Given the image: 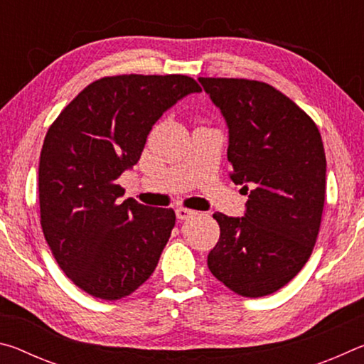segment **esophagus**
I'll use <instances>...</instances> for the list:
<instances>
[{"mask_svg": "<svg viewBox=\"0 0 364 364\" xmlns=\"http://www.w3.org/2000/svg\"><path fill=\"white\" fill-rule=\"evenodd\" d=\"M196 212L191 210V208H184V207H178L176 208V218L180 220H188L191 217H194Z\"/></svg>", "mask_w": 364, "mask_h": 364, "instance_id": "obj_1", "label": "esophagus"}]
</instances>
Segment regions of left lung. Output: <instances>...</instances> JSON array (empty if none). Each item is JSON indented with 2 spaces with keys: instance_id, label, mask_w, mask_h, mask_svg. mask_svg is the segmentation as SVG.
Here are the masks:
<instances>
[{
  "instance_id": "obj_1",
  "label": "left lung",
  "mask_w": 364,
  "mask_h": 364,
  "mask_svg": "<svg viewBox=\"0 0 364 364\" xmlns=\"http://www.w3.org/2000/svg\"><path fill=\"white\" fill-rule=\"evenodd\" d=\"M223 114L231 180L249 193L241 218L213 213L220 239L208 269L242 297H264L297 276L321 226L326 154L316 123L273 86L200 77Z\"/></svg>"
}]
</instances>
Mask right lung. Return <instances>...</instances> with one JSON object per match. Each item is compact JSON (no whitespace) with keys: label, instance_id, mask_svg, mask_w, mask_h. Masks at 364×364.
<instances>
[{"label":"right lung","instance_id":"obj_1","mask_svg":"<svg viewBox=\"0 0 364 364\" xmlns=\"http://www.w3.org/2000/svg\"><path fill=\"white\" fill-rule=\"evenodd\" d=\"M199 91L186 75L104 77L49 127L40 154V221L60 269L86 294L123 299L156 269L173 208L122 202L117 178L138 164L165 110Z\"/></svg>","mask_w":364,"mask_h":364}]
</instances>
